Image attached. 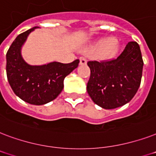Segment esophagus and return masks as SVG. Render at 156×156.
<instances>
[{
    "mask_svg": "<svg viewBox=\"0 0 156 156\" xmlns=\"http://www.w3.org/2000/svg\"><path fill=\"white\" fill-rule=\"evenodd\" d=\"M87 62V59L84 58V57H80V63L81 65H84V64H86Z\"/></svg>",
    "mask_w": 156,
    "mask_h": 156,
    "instance_id": "34e87169",
    "label": "esophagus"
}]
</instances>
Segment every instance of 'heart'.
I'll return each instance as SVG.
<instances>
[{
  "label": "heart",
  "mask_w": 156,
  "mask_h": 156,
  "mask_svg": "<svg viewBox=\"0 0 156 156\" xmlns=\"http://www.w3.org/2000/svg\"><path fill=\"white\" fill-rule=\"evenodd\" d=\"M118 49V43L113 38H106L98 42L94 46L95 50H99L102 56H111Z\"/></svg>",
  "instance_id": "b5f03b06"
}]
</instances>
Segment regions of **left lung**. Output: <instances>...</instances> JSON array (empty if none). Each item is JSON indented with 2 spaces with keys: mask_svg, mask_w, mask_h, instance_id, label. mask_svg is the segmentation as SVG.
I'll return each mask as SVG.
<instances>
[{
  "mask_svg": "<svg viewBox=\"0 0 156 156\" xmlns=\"http://www.w3.org/2000/svg\"><path fill=\"white\" fill-rule=\"evenodd\" d=\"M90 77L87 92L94 103L114 109L130 102L136 94L142 76L139 44L129 41L116 57L103 61H89Z\"/></svg>",
  "mask_w": 156,
  "mask_h": 156,
  "instance_id": "1",
  "label": "left lung"
}]
</instances>
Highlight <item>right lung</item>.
I'll list each match as a JSON object with an SVG mask.
<instances>
[{"instance_id": "1", "label": "right lung", "mask_w": 156, "mask_h": 156, "mask_svg": "<svg viewBox=\"0 0 156 156\" xmlns=\"http://www.w3.org/2000/svg\"><path fill=\"white\" fill-rule=\"evenodd\" d=\"M34 27L19 34L6 54L7 79L15 94L32 105H43L55 99L63 89L64 78L79 65L53 62L42 66H31L21 56V47Z\"/></svg>"}]
</instances>
